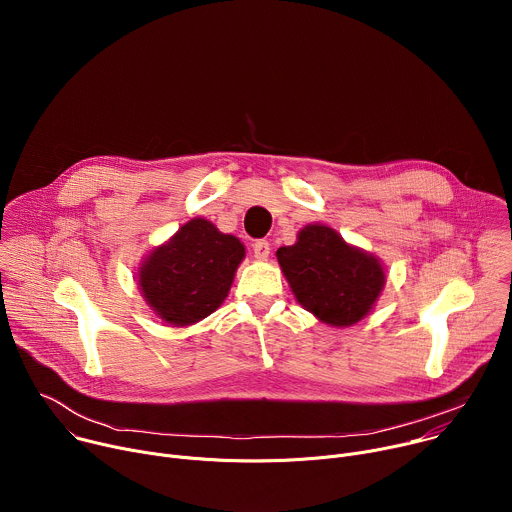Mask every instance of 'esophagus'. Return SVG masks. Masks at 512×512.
<instances>
[{
  "label": "esophagus",
  "instance_id": "1",
  "mask_svg": "<svg viewBox=\"0 0 512 512\" xmlns=\"http://www.w3.org/2000/svg\"><path fill=\"white\" fill-rule=\"evenodd\" d=\"M269 253H271V245H269V241H265V239H259V241H255L253 243V255L257 257V259H267L269 257Z\"/></svg>",
  "mask_w": 512,
  "mask_h": 512
}]
</instances>
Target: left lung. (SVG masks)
Instances as JSON below:
<instances>
[{"label":"left lung","mask_w":512,"mask_h":512,"mask_svg":"<svg viewBox=\"0 0 512 512\" xmlns=\"http://www.w3.org/2000/svg\"><path fill=\"white\" fill-rule=\"evenodd\" d=\"M275 255L298 302L330 326L362 320L385 285L377 257L346 245L324 225H308L296 245Z\"/></svg>","instance_id":"obj_1"}]
</instances>
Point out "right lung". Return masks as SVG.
<instances>
[{
  "instance_id": "right-lung-1",
  "label": "right lung",
  "mask_w": 512,
  "mask_h": 512,
  "mask_svg": "<svg viewBox=\"0 0 512 512\" xmlns=\"http://www.w3.org/2000/svg\"><path fill=\"white\" fill-rule=\"evenodd\" d=\"M245 257L243 243L192 218L139 271L143 298L168 324L188 326L221 306Z\"/></svg>"
}]
</instances>
